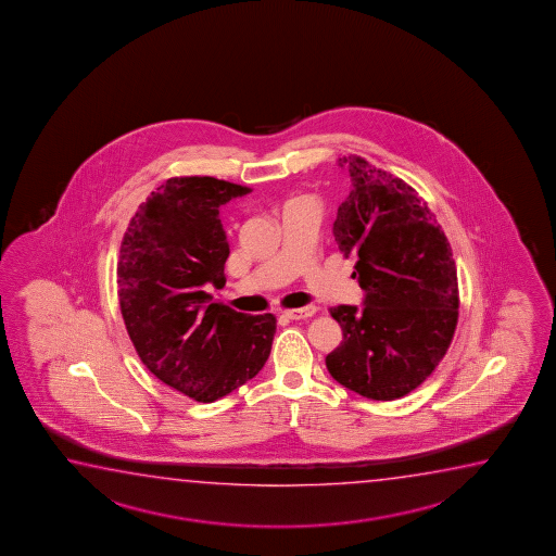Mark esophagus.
I'll use <instances>...</instances> for the list:
<instances>
[{
	"label": "esophagus",
	"mask_w": 556,
	"mask_h": 556,
	"mask_svg": "<svg viewBox=\"0 0 556 556\" xmlns=\"http://www.w3.org/2000/svg\"><path fill=\"white\" fill-rule=\"evenodd\" d=\"M289 319H306L316 314V306H304V308L285 309L282 312Z\"/></svg>",
	"instance_id": "34e87169"
}]
</instances>
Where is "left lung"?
Returning <instances> with one entry per match:
<instances>
[{
	"label": "left lung",
	"instance_id": "left-lung-1",
	"mask_svg": "<svg viewBox=\"0 0 556 556\" xmlns=\"http://www.w3.org/2000/svg\"><path fill=\"white\" fill-rule=\"evenodd\" d=\"M349 163L352 190L333 235L356 256L364 306H337L342 342L327 354L334 381L371 401L412 393L439 366L458 324L453 248L418 192L359 155Z\"/></svg>",
	"mask_w": 556,
	"mask_h": 556
}]
</instances>
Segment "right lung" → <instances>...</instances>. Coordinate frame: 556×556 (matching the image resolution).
<instances>
[{
  "label": "right lung",
  "mask_w": 556,
  "mask_h": 556,
  "mask_svg": "<svg viewBox=\"0 0 556 556\" xmlns=\"http://www.w3.org/2000/svg\"><path fill=\"white\" fill-rule=\"evenodd\" d=\"M250 188L214 177H173L138 205L117 262L121 314L135 351L160 381L214 402L260 374L274 314L247 316L212 302L225 285L229 242L219 210Z\"/></svg>",
  "instance_id": "right-lung-1"
}]
</instances>
